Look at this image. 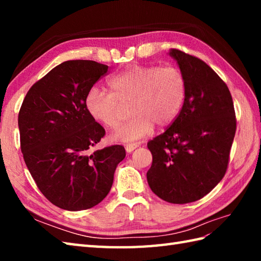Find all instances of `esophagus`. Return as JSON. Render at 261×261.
<instances>
[{"instance_id":"34e87169","label":"esophagus","mask_w":261,"mask_h":261,"mask_svg":"<svg viewBox=\"0 0 261 261\" xmlns=\"http://www.w3.org/2000/svg\"><path fill=\"white\" fill-rule=\"evenodd\" d=\"M139 143H129V145H125V151L126 152H132L136 148L139 147Z\"/></svg>"}]
</instances>
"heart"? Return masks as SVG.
Returning a JSON list of instances; mask_svg holds the SVG:
<instances>
[{
	"label": "heart",
	"mask_w": 261,
	"mask_h": 261,
	"mask_svg": "<svg viewBox=\"0 0 261 261\" xmlns=\"http://www.w3.org/2000/svg\"><path fill=\"white\" fill-rule=\"evenodd\" d=\"M110 93L92 86L85 95V109L91 118L108 129L121 122L122 105L131 102L130 121L121 125L112 139L132 142L148 136L154 124L170 125L179 115L186 97V81L175 66L136 65L111 77Z\"/></svg>",
	"instance_id": "1"
}]
</instances>
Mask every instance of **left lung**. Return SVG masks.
<instances>
[{
    "mask_svg": "<svg viewBox=\"0 0 261 261\" xmlns=\"http://www.w3.org/2000/svg\"><path fill=\"white\" fill-rule=\"evenodd\" d=\"M168 55L185 77L186 97L168 129L148 142L152 164L147 180L164 201L185 204L223 178L237 121L229 88L208 65L177 49Z\"/></svg>",
    "mask_w": 261,
    "mask_h": 261,
    "instance_id": "left-lung-1",
    "label": "left lung"
}]
</instances>
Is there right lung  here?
I'll return each instance as SVG.
<instances>
[{
  "label": "right lung",
  "instance_id": "add662e5",
  "mask_svg": "<svg viewBox=\"0 0 261 261\" xmlns=\"http://www.w3.org/2000/svg\"><path fill=\"white\" fill-rule=\"evenodd\" d=\"M94 60H68L33 85L19 112L21 151L40 192L56 206L81 211L108 195L122 146L91 152L105 130L85 109L87 91L108 73Z\"/></svg>",
  "mask_w": 261,
  "mask_h": 261
}]
</instances>
